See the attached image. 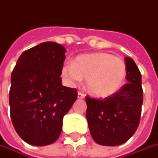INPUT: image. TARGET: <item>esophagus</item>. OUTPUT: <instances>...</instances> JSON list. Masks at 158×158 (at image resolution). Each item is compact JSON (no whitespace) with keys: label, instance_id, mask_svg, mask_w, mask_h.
I'll use <instances>...</instances> for the list:
<instances>
[{"label":"esophagus","instance_id":"esophagus-1","mask_svg":"<svg viewBox=\"0 0 158 158\" xmlns=\"http://www.w3.org/2000/svg\"><path fill=\"white\" fill-rule=\"evenodd\" d=\"M78 98H79V99H83V98H85V94H83V93H81V92H79V93H78Z\"/></svg>","mask_w":158,"mask_h":158}]
</instances>
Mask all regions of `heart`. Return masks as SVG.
<instances>
[{"mask_svg":"<svg viewBox=\"0 0 158 158\" xmlns=\"http://www.w3.org/2000/svg\"><path fill=\"white\" fill-rule=\"evenodd\" d=\"M126 74L124 60L107 52L79 55L73 63H65L61 70V75L70 85L87 79L88 92L101 98L117 93L124 84Z\"/></svg>","mask_w":158,"mask_h":158,"instance_id":"obj_1","label":"heart"}]
</instances>
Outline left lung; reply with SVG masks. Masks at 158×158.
<instances>
[{
  "mask_svg": "<svg viewBox=\"0 0 158 158\" xmlns=\"http://www.w3.org/2000/svg\"><path fill=\"white\" fill-rule=\"evenodd\" d=\"M129 83L105 99L87 97V120L93 139L103 146L126 142L138 129L143 103L141 74L134 60L125 57Z\"/></svg>",
  "mask_w": 158,
  "mask_h": 158,
  "instance_id": "1",
  "label": "left lung"
}]
</instances>
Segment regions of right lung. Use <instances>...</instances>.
Returning a JSON list of instances; mask_svg holds the SVG:
<instances>
[{
  "label": "right lung",
  "mask_w": 158,
  "mask_h": 158,
  "mask_svg": "<svg viewBox=\"0 0 158 158\" xmlns=\"http://www.w3.org/2000/svg\"><path fill=\"white\" fill-rule=\"evenodd\" d=\"M66 49L44 42L22 52L11 74L10 117L19 136L33 146L55 142L62 119L77 100L75 88L61 84Z\"/></svg>",
  "instance_id": "1"
}]
</instances>
